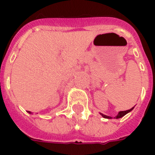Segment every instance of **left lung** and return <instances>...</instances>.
<instances>
[{
	"label": "left lung",
	"mask_w": 155,
	"mask_h": 155,
	"mask_svg": "<svg viewBox=\"0 0 155 155\" xmlns=\"http://www.w3.org/2000/svg\"><path fill=\"white\" fill-rule=\"evenodd\" d=\"M134 107H133L132 108H130V109H129V110H125V111H120L119 113H118V114L116 117H114V118H116V119H118V118H120L122 117H124L125 115H126L127 113H129L130 112H131V111L134 109ZM101 115L104 118H107V119H112V117H110V116H107V115H104V114H103V113H100Z\"/></svg>",
	"instance_id": "1"
}]
</instances>
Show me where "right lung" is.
<instances>
[{"label":"right lung","mask_w":155,"mask_h":155,"mask_svg":"<svg viewBox=\"0 0 155 155\" xmlns=\"http://www.w3.org/2000/svg\"><path fill=\"white\" fill-rule=\"evenodd\" d=\"M28 113H30V114H32V113H31V112H30V111H28Z\"/></svg>","instance_id":"right-lung-1"}]
</instances>
